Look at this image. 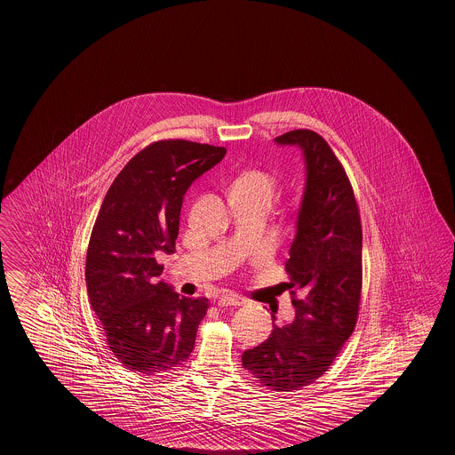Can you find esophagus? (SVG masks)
I'll return each instance as SVG.
<instances>
[{"label":"esophagus","instance_id":"esophagus-1","mask_svg":"<svg viewBox=\"0 0 455 455\" xmlns=\"http://www.w3.org/2000/svg\"><path fill=\"white\" fill-rule=\"evenodd\" d=\"M217 303H219L220 307H238V305H243L245 300H243L242 297H238V295L223 293V295H220V297L217 299Z\"/></svg>","mask_w":455,"mask_h":455}]
</instances>
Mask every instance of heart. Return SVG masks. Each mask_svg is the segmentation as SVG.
I'll use <instances>...</instances> for the list:
<instances>
[{"mask_svg": "<svg viewBox=\"0 0 455 455\" xmlns=\"http://www.w3.org/2000/svg\"><path fill=\"white\" fill-rule=\"evenodd\" d=\"M276 190L278 179L274 173L260 168H248L232 181L228 196L270 207L275 198Z\"/></svg>", "mask_w": 455, "mask_h": 455, "instance_id": "obj_1", "label": "heart"}]
</instances>
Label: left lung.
I'll list each match as a JSON object with an SVG mask.
<instances>
[{
    "instance_id": "left-lung-1",
    "label": "left lung",
    "mask_w": 455,
    "mask_h": 455,
    "mask_svg": "<svg viewBox=\"0 0 455 455\" xmlns=\"http://www.w3.org/2000/svg\"><path fill=\"white\" fill-rule=\"evenodd\" d=\"M275 141L300 147L307 165L297 234L285 262L295 318L275 323L272 314L274 331L242 354V365L260 386L293 392L331 369L355 329L362 223L350 180L323 138L312 130H291Z\"/></svg>"
}]
</instances>
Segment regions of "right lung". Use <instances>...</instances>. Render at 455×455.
Listing matches in <instances>:
<instances>
[{"instance_id":"add662e5","label":"right lung","mask_w":455,"mask_h":455,"mask_svg":"<svg viewBox=\"0 0 455 455\" xmlns=\"http://www.w3.org/2000/svg\"><path fill=\"white\" fill-rule=\"evenodd\" d=\"M223 147L160 140L113 180L86 251V289L113 355L133 372H166L190 357L208 299L158 282V255L173 253L183 196L225 156Z\"/></svg>"}]
</instances>
